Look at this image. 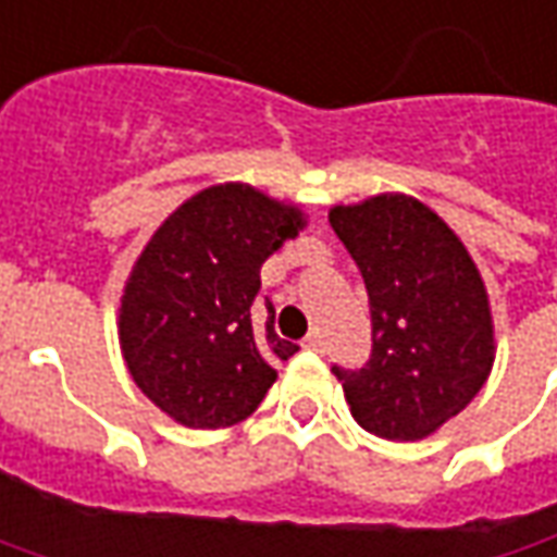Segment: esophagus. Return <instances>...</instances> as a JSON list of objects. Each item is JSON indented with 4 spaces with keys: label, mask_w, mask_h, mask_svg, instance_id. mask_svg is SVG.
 <instances>
[{
    "label": "esophagus",
    "mask_w": 557,
    "mask_h": 557,
    "mask_svg": "<svg viewBox=\"0 0 557 557\" xmlns=\"http://www.w3.org/2000/svg\"><path fill=\"white\" fill-rule=\"evenodd\" d=\"M301 348H308V351H317V355H320V351H323V336H320V333H308L305 342H301Z\"/></svg>",
    "instance_id": "esophagus-1"
}]
</instances>
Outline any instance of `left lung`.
Returning a JSON list of instances; mask_svg holds the SVG:
<instances>
[{
	"mask_svg": "<svg viewBox=\"0 0 557 557\" xmlns=\"http://www.w3.org/2000/svg\"><path fill=\"white\" fill-rule=\"evenodd\" d=\"M330 224L360 268L373 314L370 363L333 373L360 429L422 441L466 410L493 370L484 277L450 224L407 194L333 206Z\"/></svg>",
	"mask_w": 557,
	"mask_h": 557,
	"instance_id": "obj_1",
	"label": "left lung"
}]
</instances>
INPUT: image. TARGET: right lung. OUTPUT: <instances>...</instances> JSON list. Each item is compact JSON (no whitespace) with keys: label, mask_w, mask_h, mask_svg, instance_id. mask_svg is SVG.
Masks as SVG:
<instances>
[{"label":"right lung","mask_w":557,"mask_h":557,"mask_svg":"<svg viewBox=\"0 0 557 557\" xmlns=\"http://www.w3.org/2000/svg\"><path fill=\"white\" fill-rule=\"evenodd\" d=\"M308 224L296 202L243 182L202 187L153 231L125 277L116 333L128 375L184 429L252 416L298 345L261 320V264Z\"/></svg>","instance_id":"1"}]
</instances>
